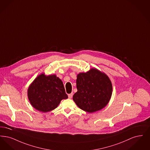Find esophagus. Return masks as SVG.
I'll list each match as a JSON object with an SVG mask.
<instances>
[{"label": "esophagus", "instance_id": "34e87169", "mask_svg": "<svg viewBox=\"0 0 150 150\" xmlns=\"http://www.w3.org/2000/svg\"><path fill=\"white\" fill-rule=\"evenodd\" d=\"M72 96H73V94L72 93H71V94H69V95H68V97H69V98H70V99H71L72 97Z\"/></svg>", "mask_w": 150, "mask_h": 150}]
</instances>
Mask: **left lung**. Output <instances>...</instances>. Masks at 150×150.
I'll return each mask as SVG.
<instances>
[{
	"instance_id": "obj_1",
	"label": "left lung",
	"mask_w": 150,
	"mask_h": 150,
	"mask_svg": "<svg viewBox=\"0 0 150 150\" xmlns=\"http://www.w3.org/2000/svg\"><path fill=\"white\" fill-rule=\"evenodd\" d=\"M77 92L73 100L82 110L89 113L100 111L107 106L111 98L112 85L107 75L92 68L77 75Z\"/></svg>"
}]
</instances>
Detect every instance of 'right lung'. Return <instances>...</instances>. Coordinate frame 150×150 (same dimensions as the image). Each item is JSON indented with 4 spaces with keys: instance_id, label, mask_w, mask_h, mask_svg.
<instances>
[{
    "instance_id": "1",
    "label": "right lung",
    "mask_w": 150,
    "mask_h": 150,
    "mask_svg": "<svg viewBox=\"0 0 150 150\" xmlns=\"http://www.w3.org/2000/svg\"><path fill=\"white\" fill-rule=\"evenodd\" d=\"M28 97L31 106L42 112L56 108L62 100L67 99L62 81L56 74L42 73L30 84Z\"/></svg>"
}]
</instances>
